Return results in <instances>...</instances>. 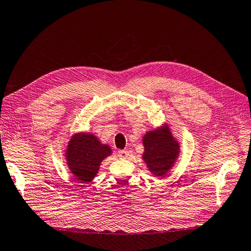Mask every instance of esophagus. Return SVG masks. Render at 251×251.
Instances as JSON below:
<instances>
[{"label": "esophagus", "mask_w": 251, "mask_h": 251, "mask_svg": "<svg viewBox=\"0 0 251 251\" xmlns=\"http://www.w3.org/2000/svg\"><path fill=\"white\" fill-rule=\"evenodd\" d=\"M118 156L121 157V159H126V157L130 156V152L126 150H121L118 152Z\"/></svg>", "instance_id": "34e87169"}]
</instances>
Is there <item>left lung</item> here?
Returning a JSON list of instances; mask_svg holds the SVG:
<instances>
[{"label": "left lung", "instance_id": "obj_1", "mask_svg": "<svg viewBox=\"0 0 251 251\" xmlns=\"http://www.w3.org/2000/svg\"><path fill=\"white\" fill-rule=\"evenodd\" d=\"M143 160L149 170L156 176H164L172 169L179 153L178 143L169 126L149 131L143 138Z\"/></svg>", "mask_w": 251, "mask_h": 251}]
</instances>
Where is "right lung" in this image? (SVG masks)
I'll list each match as a JSON object with an SVG mask.
<instances>
[{
    "instance_id": "obj_1",
    "label": "right lung",
    "mask_w": 251,
    "mask_h": 251,
    "mask_svg": "<svg viewBox=\"0 0 251 251\" xmlns=\"http://www.w3.org/2000/svg\"><path fill=\"white\" fill-rule=\"evenodd\" d=\"M111 154V149L94 134H74L66 150V160L79 183H88L98 173L100 163Z\"/></svg>"
}]
</instances>
